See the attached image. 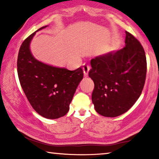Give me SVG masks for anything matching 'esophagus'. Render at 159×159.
<instances>
[{
  "label": "esophagus",
  "instance_id": "esophagus-1",
  "mask_svg": "<svg viewBox=\"0 0 159 159\" xmlns=\"http://www.w3.org/2000/svg\"><path fill=\"white\" fill-rule=\"evenodd\" d=\"M83 70H84V76L85 77L88 76V73H89V70H90V67H89L87 64L84 63V65H83Z\"/></svg>",
  "mask_w": 159,
  "mask_h": 159
}]
</instances>
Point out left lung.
<instances>
[{"instance_id":"1","label":"left lung","mask_w":159,"mask_h":159,"mask_svg":"<svg viewBox=\"0 0 159 159\" xmlns=\"http://www.w3.org/2000/svg\"><path fill=\"white\" fill-rule=\"evenodd\" d=\"M125 34L123 48L91 60L89 75L94 83L91 99L95 110L104 117L126 112L140 97L146 81L144 49L133 35Z\"/></svg>"}]
</instances>
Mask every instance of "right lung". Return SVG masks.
Wrapping results in <instances>:
<instances>
[{
  "label": "right lung",
  "mask_w": 159,
  "mask_h": 159,
  "mask_svg": "<svg viewBox=\"0 0 159 159\" xmlns=\"http://www.w3.org/2000/svg\"><path fill=\"white\" fill-rule=\"evenodd\" d=\"M47 26L39 29L21 44L17 72L21 88L33 109L47 119H57L68 113L84 72L81 68L69 70L35 59L30 51V42L36 32Z\"/></svg>",
  "instance_id": "1"
}]
</instances>
